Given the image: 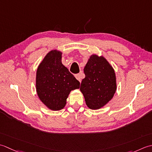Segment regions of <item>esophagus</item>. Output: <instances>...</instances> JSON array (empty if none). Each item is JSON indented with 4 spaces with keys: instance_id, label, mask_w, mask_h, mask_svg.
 <instances>
[{
    "instance_id": "34e87169",
    "label": "esophagus",
    "mask_w": 152,
    "mask_h": 152,
    "mask_svg": "<svg viewBox=\"0 0 152 152\" xmlns=\"http://www.w3.org/2000/svg\"><path fill=\"white\" fill-rule=\"evenodd\" d=\"M75 78H76L77 80H78L79 82L81 81V78H80V74H76V75H75Z\"/></svg>"
}]
</instances>
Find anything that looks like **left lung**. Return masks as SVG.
<instances>
[{
	"label": "left lung",
	"mask_w": 152,
	"mask_h": 152,
	"mask_svg": "<svg viewBox=\"0 0 152 152\" xmlns=\"http://www.w3.org/2000/svg\"><path fill=\"white\" fill-rule=\"evenodd\" d=\"M85 79L80 91L86 106L91 110L104 107L113 97L117 89L113 68L103 56L92 54L84 68Z\"/></svg>",
	"instance_id": "obj_1"
}]
</instances>
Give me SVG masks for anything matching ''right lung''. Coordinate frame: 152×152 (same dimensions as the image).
<instances>
[{
    "label": "right lung",
    "mask_w": 152,
    "mask_h": 152,
    "mask_svg": "<svg viewBox=\"0 0 152 152\" xmlns=\"http://www.w3.org/2000/svg\"><path fill=\"white\" fill-rule=\"evenodd\" d=\"M60 51L49 52L39 64L36 74V90L40 100L49 109L65 107L70 92L79 88L80 83L61 63Z\"/></svg>",
    "instance_id": "1"
}]
</instances>
